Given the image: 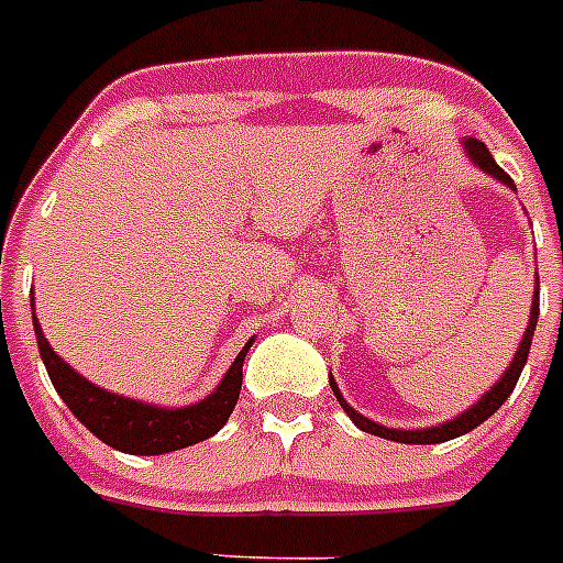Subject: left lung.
<instances>
[{
	"label": "left lung",
	"instance_id": "obj_1",
	"mask_svg": "<svg viewBox=\"0 0 563 563\" xmlns=\"http://www.w3.org/2000/svg\"><path fill=\"white\" fill-rule=\"evenodd\" d=\"M465 152L467 157L476 163V166L482 168L485 174H490V177H496L499 183H505L507 188H514L516 191V183L507 177L505 168L499 166V163L494 161V154L487 152L485 143H479L476 137H467L465 141ZM536 301L533 307H530V324H527V332L525 338H521L519 350H516L514 361H510V366H507L505 375L496 380V386L490 391H485V395L479 397V400L471 406L467 411H462L460 417H454V420H445L440 422V426H434V429H417V431H402V429H386V426H380V422L369 420V417L357 415L355 409H352L350 402L343 400L341 389L335 386V377L330 375V386L332 391H335L338 402L343 406V411L352 417V422H355L357 429L366 431V434H375V437H383V440H395V442H409V445H434V442H445V440H454V437H462L467 434V431H474L476 426H482V422L487 420V417L494 415L496 409H499L501 402L510 397V391L516 389V380H519L521 369H525L527 363V355H530V343H533V332H536V321H539V278H536Z\"/></svg>",
	"mask_w": 563,
	"mask_h": 563
}]
</instances>
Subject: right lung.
<instances>
[{"label": "right lung", "instance_id": "1", "mask_svg": "<svg viewBox=\"0 0 563 563\" xmlns=\"http://www.w3.org/2000/svg\"><path fill=\"white\" fill-rule=\"evenodd\" d=\"M33 330H36L38 352L47 366V375L67 402V409L87 426L109 449L123 451V454L137 456H157L168 451H180L194 442H202L222 429L231 417L233 406L239 400L242 389V363H245L251 341L245 350L239 352L236 361L231 363L228 375L206 400L183 406V409H161V406H148L141 400H129V397L112 395L101 389L87 377L69 369V363L53 352V346L44 338L36 316H33Z\"/></svg>", "mask_w": 563, "mask_h": 563}]
</instances>
